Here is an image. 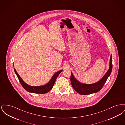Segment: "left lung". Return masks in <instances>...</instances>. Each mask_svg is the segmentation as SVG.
Segmentation results:
<instances>
[{"instance_id":"obj_1","label":"left lung","mask_w":125,"mask_h":125,"mask_svg":"<svg viewBox=\"0 0 125 125\" xmlns=\"http://www.w3.org/2000/svg\"><path fill=\"white\" fill-rule=\"evenodd\" d=\"M112 55L110 56V66L107 73L105 74L103 78L100 81L93 84L82 83L77 81L74 77L71 72L70 80L72 86L74 90L81 95H87L92 94L96 93L99 92L103 88V85L107 81L108 78L110 75L112 69Z\"/></svg>"}]
</instances>
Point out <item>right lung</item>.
I'll use <instances>...</instances> for the list:
<instances>
[{
    "mask_svg": "<svg viewBox=\"0 0 125 125\" xmlns=\"http://www.w3.org/2000/svg\"><path fill=\"white\" fill-rule=\"evenodd\" d=\"M15 73L16 74L19 81L20 82L21 85H22L23 88H24L25 90H26L27 92L30 93H34V94H44L47 93L49 92L52 88H53V85L54 84V83L55 81L58 76L59 74L63 70H59L55 73L53 76L52 77V79L50 80L47 84H45L44 85L42 86H31L28 84H27L26 83H25L24 81L22 80L21 77L20 76V75L17 73L16 70L14 68Z\"/></svg>",
    "mask_w": 125,
    "mask_h": 125,
    "instance_id": "obj_1",
    "label": "right lung"
}]
</instances>
